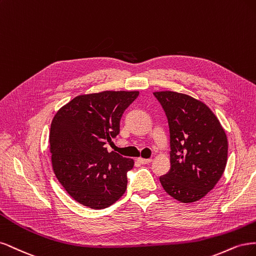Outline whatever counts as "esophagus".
<instances>
[{"label":"esophagus","mask_w":256,"mask_h":256,"mask_svg":"<svg viewBox=\"0 0 256 256\" xmlns=\"http://www.w3.org/2000/svg\"><path fill=\"white\" fill-rule=\"evenodd\" d=\"M137 162H140L142 164H149L152 162V158H138Z\"/></svg>","instance_id":"esophagus-1"}]
</instances>
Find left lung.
<instances>
[{"mask_svg":"<svg viewBox=\"0 0 256 256\" xmlns=\"http://www.w3.org/2000/svg\"><path fill=\"white\" fill-rule=\"evenodd\" d=\"M170 130V164L160 178L164 192L176 200L202 199L222 176L228 160V139L210 107L176 92H156Z\"/></svg>","mask_w":256,"mask_h":256,"instance_id":"obj_1","label":"left lung"}]
</instances>
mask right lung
Wrapping results in <instances>:
<instances>
[{
	"mask_svg": "<svg viewBox=\"0 0 256 256\" xmlns=\"http://www.w3.org/2000/svg\"><path fill=\"white\" fill-rule=\"evenodd\" d=\"M138 92L80 94L56 112L50 130L52 167L58 182L74 200L94 210L118 201L126 190V173L134 160L107 142L120 132V120Z\"/></svg>",
	"mask_w": 256,
	"mask_h": 256,
	"instance_id": "obj_1",
	"label": "right lung"
}]
</instances>
